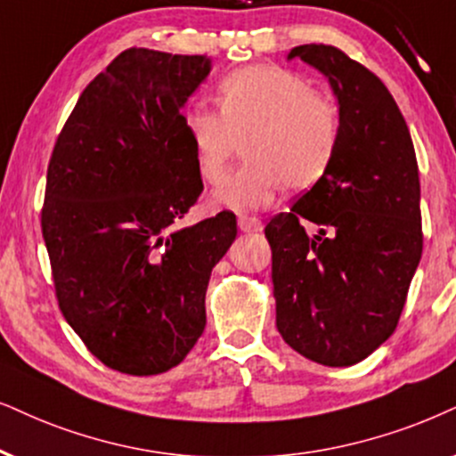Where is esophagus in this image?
I'll use <instances>...</instances> for the list:
<instances>
[{"label":"esophagus","mask_w":456,"mask_h":456,"mask_svg":"<svg viewBox=\"0 0 456 456\" xmlns=\"http://www.w3.org/2000/svg\"><path fill=\"white\" fill-rule=\"evenodd\" d=\"M238 227H240L244 233H255V232H261L263 223H261V218H256V216L240 215V216H238Z\"/></svg>","instance_id":"1"}]
</instances>
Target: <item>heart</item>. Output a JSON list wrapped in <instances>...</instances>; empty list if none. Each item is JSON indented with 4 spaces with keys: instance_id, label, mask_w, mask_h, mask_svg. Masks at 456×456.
I'll use <instances>...</instances> for the list:
<instances>
[{
    "instance_id": "1",
    "label": "heart",
    "mask_w": 456,
    "mask_h": 456,
    "mask_svg": "<svg viewBox=\"0 0 456 456\" xmlns=\"http://www.w3.org/2000/svg\"><path fill=\"white\" fill-rule=\"evenodd\" d=\"M218 114L204 105L185 113L195 164L208 183L221 181L238 141L246 161L215 189L232 210L269 206L281 187L320 181L338 142V113L307 79L281 67L255 65L227 73L216 88Z\"/></svg>"
}]
</instances>
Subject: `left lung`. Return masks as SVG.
I'll return each instance as SVG.
<instances>
[{"mask_svg": "<svg viewBox=\"0 0 456 456\" xmlns=\"http://www.w3.org/2000/svg\"><path fill=\"white\" fill-rule=\"evenodd\" d=\"M338 101L324 175L265 227L275 326L324 366H354L394 334L423 255L420 183L408 126L385 84L343 50L297 45Z\"/></svg>", "mask_w": 456, "mask_h": 456, "instance_id": "8db88e82", "label": "left lung"}]
</instances>
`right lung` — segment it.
<instances>
[{"label": "right lung", "instance_id": "right-lung-1", "mask_svg": "<svg viewBox=\"0 0 456 456\" xmlns=\"http://www.w3.org/2000/svg\"><path fill=\"white\" fill-rule=\"evenodd\" d=\"M208 73L201 54L124 50L86 86L52 151L42 233L56 301L118 372L185 360L212 267L238 235L229 210L181 227L204 191L181 109Z\"/></svg>", "mask_w": 456, "mask_h": 456}]
</instances>
